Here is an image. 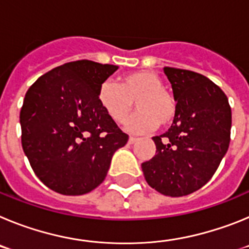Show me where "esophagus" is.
<instances>
[{"label":"esophagus","instance_id":"34e87169","mask_svg":"<svg viewBox=\"0 0 249 249\" xmlns=\"http://www.w3.org/2000/svg\"><path fill=\"white\" fill-rule=\"evenodd\" d=\"M137 141H138L137 137H132V136H131V137H129V140H128V142H129V143H131V144H133V143H136Z\"/></svg>","mask_w":249,"mask_h":249}]
</instances>
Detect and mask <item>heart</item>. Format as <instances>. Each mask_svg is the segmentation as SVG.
Instances as JSON below:
<instances>
[{
  "label": "heart",
  "instance_id": "obj_1",
  "mask_svg": "<svg viewBox=\"0 0 249 249\" xmlns=\"http://www.w3.org/2000/svg\"><path fill=\"white\" fill-rule=\"evenodd\" d=\"M135 100L138 111L127 126L131 132L144 133L158 124L166 126L175 118V98L163 89V82L155 72H132L120 77L118 83L105 81L98 89L101 107L120 124L129 117Z\"/></svg>",
  "mask_w": 249,
  "mask_h": 249
}]
</instances>
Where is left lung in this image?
Masks as SVG:
<instances>
[{
    "label": "left lung",
    "instance_id": "1",
    "mask_svg": "<svg viewBox=\"0 0 249 249\" xmlns=\"http://www.w3.org/2000/svg\"><path fill=\"white\" fill-rule=\"evenodd\" d=\"M177 111L171 128L153 137L156 155L142 163L147 183L157 192L182 197L210 181L231 141L232 113L218 86L197 72L164 67Z\"/></svg>",
    "mask_w": 249,
    "mask_h": 249
}]
</instances>
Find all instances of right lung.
Listing matches in <instances>:
<instances>
[{
  "instance_id": "1",
  "label": "right lung",
  "mask_w": 249,
  "mask_h": 249,
  "mask_svg": "<svg viewBox=\"0 0 249 249\" xmlns=\"http://www.w3.org/2000/svg\"><path fill=\"white\" fill-rule=\"evenodd\" d=\"M118 66L89 59L65 63L42 74L26 92L21 142L43 184L66 196L100 186L126 135L106 113L98 89Z\"/></svg>"
}]
</instances>
